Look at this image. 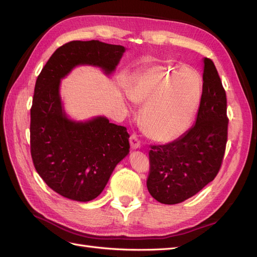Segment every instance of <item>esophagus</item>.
Listing matches in <instances>:
<instances>
[{"mask_svg": "<svg viewBox=\"0 0 257 257\" xmlns=\"http://www.w3.org/2000/svg\"><path fill=\"white\" fill-rule=\"evenodd\" d=\"M130 146H131V149L136 150L141 148V141H139L137 135L133 134L130 137Z\"/></svg>", "mask_w": 257, "mask_h": 257, "instance_id": "34e87169", "label": "esophagus"}]
</instances>
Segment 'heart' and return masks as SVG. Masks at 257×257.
Instances as JSON below:
<instances>
[{"label":"heart","mask_w":257,"mask_h":257,"mask_svg":"<svg viewBox=\"0 0 257 257\" xmlns=\"http://www.w3.org/2000/svg\"><path fill=\"white\" fill-rule=\"evenodd\" d=\"M135 103H145L142 125L157 143L180 138L195 116L201 99V82L196 72L168 64H153L139 73L126 89Z\"/></svg>","instance_id":"obj_1"}]
</instances>
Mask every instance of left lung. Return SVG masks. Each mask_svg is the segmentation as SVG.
<instances>
[{"label": "left lung", "instance_id": "left-lung-1", "mask_svg": "<svg viewBox=\"0 0 257 257\" xmlns=\"http://www.w3.org/2000/svg\"><path fill=\"white\" fill-rule=\"evenodd\" d=\"M203 94L194 125L177 141L152 146L147 188L159 203L175 205L211 182L227 142L226 94L213 62L204 58Z\"/></svg>", "mask_w": 257, "mask_h": 257}]
</instances>
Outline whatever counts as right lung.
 <instances>
[{
  "mask_svg": "<svg viewBox=\"0 0 257 257\" xmlns=\"http://www.w3.org/2000/svg\"><path fill=\"white\" fill-rule=\"evenodd\" d=\"M125 47L99 41L69 42L53 52L37 77L31 108V155L50 189L77 201L103 192L115 166L130 153L126 127L105 115L69 118L60 94L61 80L80 65L111 76Z\"/></svg>",
  "mask_w": 257,
  "mask_h": 257,
  "instance_id": "right-lung-1",
  "label": "right lung"
}]
</instances>
